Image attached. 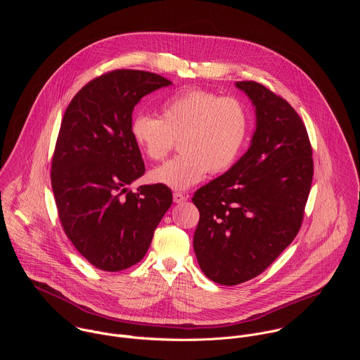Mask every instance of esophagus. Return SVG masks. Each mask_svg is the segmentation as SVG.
I'll return each instance as SVG.
<instances>
[{
    "label": "esophagus",
    "mask_w": 360,
    "mask_h": 360,
    "mask_svg": "<svg viewBox=\"0 0 360 360\" xmlns=\"http://www.w3.org/2000/svg\"><path fill=\"white\" fill-rule=\"evenodd\" d=\"M186 199H188V196L184 195V193H179V192H175V193H174V202H175V203H182V202H185Z\"/></svg>",
    "instance_id": "1"
}]
</instances>
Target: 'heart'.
<instances>
[{
    "label": "heart",
    "mask_w": 360,
    "mask_h": 360,
    "mask_svg": "<svg viewBox=\"0 0 360 360\" xmlns=\"http://www.w3.org/2000/svg\"><path fill=\"white\" fill-rule=\"evenodd\" d=\"M249 134V112L236 98L189 89L168 98L161 118L138 114L131 122L136 148L152 161L162 160L179 138V155L153 168L149 181L186 191L211 171H228L240 155Z\"/></svg>",
    "instance_id": "b5f03b06"
}]
</instances>
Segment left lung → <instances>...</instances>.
Returning <instances> with one entry per match:
<instances>
[{"label": "left lung", "instance_id": "1", "mask_svg": "<svg viewBox=\"0 0 360 360\" xmlns=\"http://www.w3.org/2000/svg\"><path fill=\"white\" fill-rule=\"evenodd\" d=\"M235 86L255 108L250 145L192 198L199 211L198 264L207 278L226 286L258 276L290 245L314 178L309 136L296 111L258 82Z\"/></svg>", "mask_w": 360, "mask_h": 360}]
</instances>
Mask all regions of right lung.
<instances>
[{"label": "right lung", "mask_w": 360, "mask_h": 360, "mask_svg": "<svg viewBox=\"0 0 360 360\" xmlns=\"http://www.w3.org/2000/svg\"><path fill=\"white\" fill-rule=\"evenodd\" d=\"M167 78L117 70L88 82L64 114L51 168L63 228L95 268L118 272L138 264L172 205L164 185H128L145 165L132 141V111Z\"/></svg>", "instance_id": "obj_1"}]
</instances>
